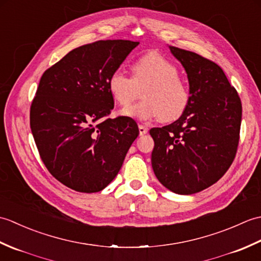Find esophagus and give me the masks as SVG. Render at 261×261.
<instances>
[{
  "mask_svg": "<svg viewBox=\"0 0 261 261\" xmlns=\"http://www.w3.org/2000/svg\"><path fill=\"white\" fill-rule=\"evenodd\" d=\"M147 132H148V127H147V126H145V125H139V134H140V136L146 135Z\"/></svg>",
  "mask_w": 261,
  "mask_h": 261,
  "instance_id": "34e87169",
  "label": "esophagus"
}]
</instances>
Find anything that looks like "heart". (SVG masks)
<instances>
[{
  "instance_id": "1",
  "label": "heart",
  "mask_w": 261,
  "mask_h": 261,
  "mask_svg": "<svg viewBox=\"0 0 261 261\" xmlns=\"http://www.w3.org/2000/svg\"><path fill=\"white\" fill-rule=\"evenodd\" d=\"M131 71V79L115 70L108 80L111 96L122 108L128 106L139 91H143V101L123 109L121 115L141 121L159 118L169 122L185 112L190 103V91L179 77L178 68L170 60L157 53H149L132 64Z\"/></svg>"
}]
</instances>
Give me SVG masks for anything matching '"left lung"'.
Instances as JSON below:
<instances>
[{"instance_id":"8db88e82","label":"left lung","mask_w":261,"mask_h":261,"mask_svg":"<svg viewBox=\"0 0 261 261\" xmlns=\"http://www.w3.org/2000/svg\"><path fill=\"white\" fill-rule=\"evenodd\" d=\"M169 50L187 74L190 103L178 120L150 130L151 165L167 190L191 195L218 181L233 162L242 107L220 66L184 49Z\"/></svg>"}]
</instances>
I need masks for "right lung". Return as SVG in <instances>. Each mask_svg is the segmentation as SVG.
<instances>
[{
	"mask_svg": "<svg viewBox=\"0 0 261 261\" xmlns=\"http://www.w3.org/2000/svg\"><path fill=\"white\" fill-rule=\"evenodd\" d=\"M138 45L99 40L75 48L39 82L30 109L32 136L49 173L76 192L107 187L139 136L129 116L105 119L114 108L109 77Z\"/></svg>",
	"mask_w": 261,
	"mask_h": 261,
	"instance_id": "add662e5",
	"label": "right lung"
}]
</instances>
